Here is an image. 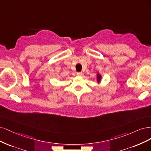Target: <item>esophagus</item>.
I'll return each mask as SVG.
<instances>
[{
	"label": "esophagus",
	"mask_w": 151,
	"mask_h": 151,
	"mask_svg": "<svg viewBox=\"0 0 151 151\" xmlns=\"http://www.w3.org/2000/svg\"><path fill=\"white\" fill-rule=\"evenodd\" d=\"M83 75V73L82 72H78L77 73V75L78 76H81Z\"/></svg>",
	"instance_id": "1"
}]
</instances>
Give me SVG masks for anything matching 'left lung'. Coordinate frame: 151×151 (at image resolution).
<instances>
[{
  "mask_svg": "<svg viewBox=\"0 0 151 151\" xmlns=\"http://www.w3.org/2000/svg\"><path fill=\"white\" fill-rule=\"evenodd\" d=\"M101 79V75H100L99 73H97V75H96V81L98 83H100Z\"/></svg>",
  "mask_w": 151,
  "mask_h": 151,
  "instance_id": "left-lung-1",
  "label": "left lung"
}]
</instances>
